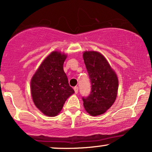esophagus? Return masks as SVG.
<instances>
[{
	"label": "esophagus",
	"mask_w": 152,
	"mask_h": 152,
	"mask_svg": "<svg viewBox=\"0 0 152 152\" xmlns=\"http://www.w3.org/2000/svg\"><path fill=\"white\" fill-rule=\"evenodd\" d=\"M74 91H75V94H78V88L77 86H75V87L74 88Z\"/></svg>",
	"instance_id": "esophagus-1"
}]
</instances>
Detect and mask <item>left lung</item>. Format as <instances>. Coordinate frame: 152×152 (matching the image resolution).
<instances>
[{
  "mask_svg": "<svg viewBox=\"0 0 152 152\" xmlns=\"http://www.w3.org/2000/svg\"><path fill=\"white\" fill-rule=\"evenodd\" d=\"M83 57L91 83V94L82 98L84 108L92 116L100 115L115 101L118 90V76L100 53L86 51Z\"/></svg>",
  "mask_w": 152,
  "mask_h": 152,
  "instance_id": "1",
  "label": "left lung"
}]
</instances>
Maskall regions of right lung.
I'll list each match as a JSON object with an SVG mask.
<instances>
[{"instance_id": "right-lung-1", "label": "right lung", "mask_w": 152, "mask_h": 152, "mask_svg": "<svg viewBox=\"0 0 152 152\" xmlns=\"http://www.w3.org/2000/svg\"><path fill=\"white\" fill-rule=\"evenodd\" d=\"M66 54L52 52L42 62L31 79V94L34 105L49 117L57 115L74 91L69 84L63 66Z\"/></svg>"}]
</instances>
